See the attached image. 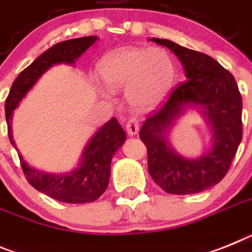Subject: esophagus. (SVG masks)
<instances>
[{
    "label": "esophagus",
    "mask_w": 252,
    "mask_h": 252,
    "mask_svg": "<svg viewBox=\"0 0 252 252\" xmlns=\"http://www.w3.org/2000/svg\"><path fill=\"white\" fill-rule=\"evenodd\" d=\"M126 131L130 136H135L139 132V121L136 118H130L126 124Z\"/></svg>",
    "instance_id": "esophagus-1"
}]
</instances>
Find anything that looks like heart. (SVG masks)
I'll return each mask as SVG.
<instances>
[{"label":"heart","instance_id":"heart-1","mask_svg":"<svg viewBox=\"0 0 252 252\" xmlns=\"http://www.w3.org/2000/svg\"><path fill=\"white\" fill-rule=\"evenodd\" d=\"M108 87H125L126 99L135 109L157 108L171 90L175 63L163 48L130 47L104 56L98 66Z\"/></svg>","mask_w":252,"mask_h":252}]
</instances>
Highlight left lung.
Here are the masks:
<instances>
[{"instance_id":"obj_1","label":"left lung","mask_w":252,"mask_h":252,"mask_svg":"<svg viewBox=\"0 0 252 252\" xmlns=\"http://www.w3.org/2000/svg\"><path fill=\"white\" fill-rule=\"evenodd\" d=\"M167 47L185 68L186 81L144 122L140 139L148 149V171L158 186L173 195L201 192L220 182L242 140V98L233 75L210 56L168 39L152 38ZM195 108L212 130V147L196 158L178 155L168 134L189 109Z\"/></svg>"}]
</instances>
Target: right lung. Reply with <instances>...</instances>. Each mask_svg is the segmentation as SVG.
<instances>
[{"label":"right lung","instance_id":"right-lung-1","mask_svg":"<svg viewBox=\"0 0 252 252\" xmlns=\"http://www.w3.org/2000/svg\"><path fill=\"white\" fill-rule=\"evenodd\" d=\"M98 36H83L57 43L33 62L12 83L5 103L8 139L16 149L12 139L11 121L14 111L25 98L43 74L55 64H75L81 55L96 42ZM126 140L124 128L115 117L96 130L84 148L80 162L72 171L64 173H48L30 167L20 153L21 168L34 189L62 203L84 204L95 201L105 191L111 175V160Z\"/></svg>","mask_w":252,"mask_h":252}]
</instances>
